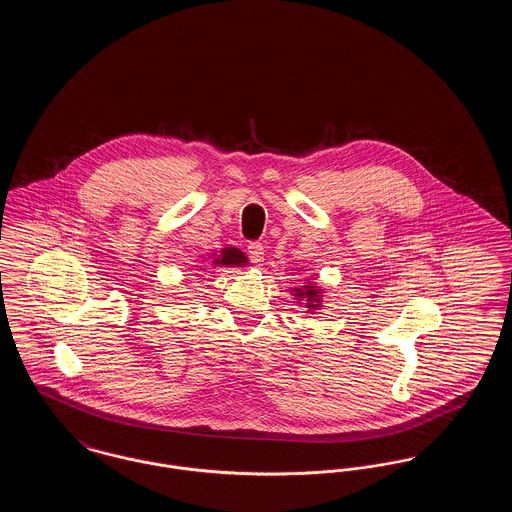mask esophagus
<instances>
[{
	"mask_svg": "<svg viewBox=\"0 0 512 512\" xmlns=\"http://www.w3.org/2000/svg\"><path fill=\"white\" fill-rule=\"evenodd\" d=\"M247 255H249L251 263L261 265L265 261V247L259 244V242H251V244L247 245Z\"/></svg>",
	"mask_w": 512,
	"mask_h": 512,
	"instance_id": "obj_1",
	"label": "esophagus"
}]
</instances>
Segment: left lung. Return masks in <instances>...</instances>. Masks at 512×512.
<instances>
[{
    "mask_svg": "<svg viewBox=\"0 0 512 512\" xmlns=\"http://www.w3.org/2000/svg\"><path fill=\"white\" fill-rule=\"evenodd\" d=\"M324 290L315 282V274L305 278L303 286H295L292 288L293 299L297 301L299 307H305L307 313H315L318 309H322V297H324Z\"/></svg>",
    "mask_w": 512,
    "mask_h": 512,
    "instance_id": "obj_1",
    "label": "left lung"
}]
</instances>
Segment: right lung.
I'll return each instance as SVG.
<instances>
[{
  "label": "right lung",
  "mask_w": 512,
  "mask_h": 512,
  "mask_svg": "<svg viewBox=\"0 0 512 512\" xmlns=\"http://www.w3.org/2000/svg\"><path fill=\"white\" fill-rule=\"evenodd\" d=\"M211 257V267H245L249 263V259L245 257L244 251H240L234 245H226L220 251H215L209 255Z\"/></svg>",
  "instance_id": "add662e5"
}]
</instances>
